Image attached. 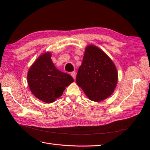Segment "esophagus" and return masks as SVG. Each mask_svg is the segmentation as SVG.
<instances>
[{
    "mask_svg": "<svg viewBox=\"0 0 150 150\" xmlns=\"http://www.w3.org/2000/svg\"><path fill=\"white\" fill-rule=\"evenodd\" d=\"M71 75L72 76L73 79H75V78H76V73H75V71L71 72Z\"/></svg>",
    "mask_w": 150,
    "mask_h": 150,
    "instance_id": "esophagus-1",
    "label": "esophagus"
}]
</instances>
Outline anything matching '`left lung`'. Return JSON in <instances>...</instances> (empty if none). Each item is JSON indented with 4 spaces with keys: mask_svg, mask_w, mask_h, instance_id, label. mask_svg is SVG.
<instances>
[{
    "mask_svg": "<svg viewBox=\"0 0 150 150\" xmlns=\"http://www.w3.org/2000/svg\"><path fill=\"white\" fill-rule=\"evenodd\" d=\"M117 81V70L110 57L97 46L86 47L76 82L89 99L100 102L109 97Z\"/></svg>",
    "mask_w": 150,
    "mask_h": 150,
    "instance_id": "left-lung-1",
    "label": "left lung"
}]
</instances>
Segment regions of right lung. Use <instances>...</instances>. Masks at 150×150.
<instances>
[{
    "label": "right lung",
    "instance_id": "add662e5",
    "mask_svg": "<svg viewBox=\"0 0 150 150\" xmlns=\"http://www.w3.org/2000/svg\"><path fill=\"white\" fill-rule=\"evenodd\" d=\"M52 54L46 52L38 58L28 71L27 79L35 97L46 103H52L62 95L66 87L74 81L71 75L56 68Z\"/></svg>",
    "mask_w": 150,
    "mask_h": 150
}]
</instances>
